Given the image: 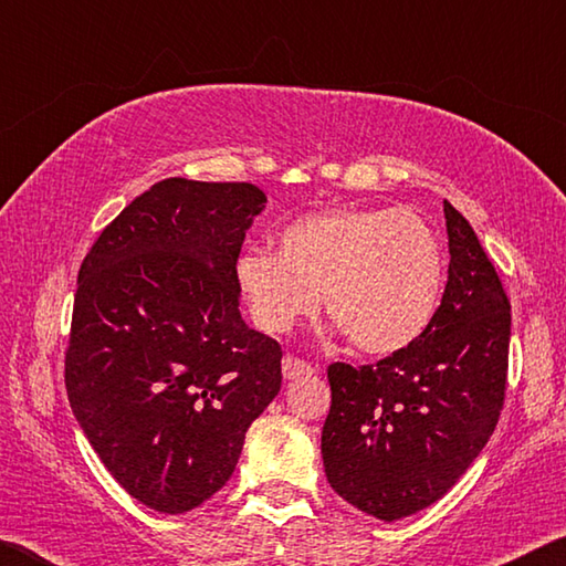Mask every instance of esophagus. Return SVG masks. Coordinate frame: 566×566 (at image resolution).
I'll list each match as a JSON object with an SVG mask.
<instances>
[{"mask_svg":"<svg viewBox=\"0 0 566 566\" xmlns=\"http://www.w3.org/2000/svg\"><path fill=\"white\" fill-rule=\"evenodd\" d=\"M282 375H284V379L292 381V379L314 375V367L312 364H306L304 359H296V357H292V354H286V357L282 359Z\"/></svg>","mask_w":566,"mask_h":566,"instance_id":"34e87169","label":"esophagus"}]
</instances>
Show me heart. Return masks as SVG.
I'll return each instance as SVG.
<instances>
[{
    "label": "heart",
    "mask_w": 566,
    "mask_h": 566,
    "mask_svg": "<svg viewBox=\"0 0 566 566\" xmlns=\"http://www.w3.org/2000/svg\"><path fill=\"white\" fill-rule=\"evenodd\" d=\"M252 322L286 334L312 317L319 294L352 347L387 357L432 324L444 290L437 237L409 209L339 207L306 214L280 232V252L252 247L234 264Z\"/></svg>",
    "instance_id": "1"
}]
</instances>
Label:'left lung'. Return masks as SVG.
<instances>
[{
    "mask_svg": "<svg viewBox=\"0 0 566 566\" xmlns=\"http://www.w3.org/2000/svg\"><path fill=\"white\" fill-rule=\"evenodd\" d=\"M444 219L449 280L427 332L377 364L327 369L324 472L344 502L385 522L442 500L504 405L512 306L474 229L449 202Z\"/></svg>",
    "mask_w": 566,
    "mask_h": 566,
    "instance_id": "left-lung-1",
    "label": "left lung"
}]
</instances>
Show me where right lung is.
Returning <instances> with one entry per match:
<instances>
[{
  "instance_id": "right-lung-1",
  "label": "right lung",
  "mask_w": 566,
  "mask_h": 566,
  "mask_svg": "<svg viewBox=\"0 0 566 566\" xmlns=\"http://www.w3.org/2000/svg\"><path fill=\"white\" fill-rule=\"evenodd\" d=\"M264 205L247 181H157L80 266L66 397L109 474L155 512L222 490L280 395L282 347L247 327L234 280Z\"/></svg>"
}]
</instances>
